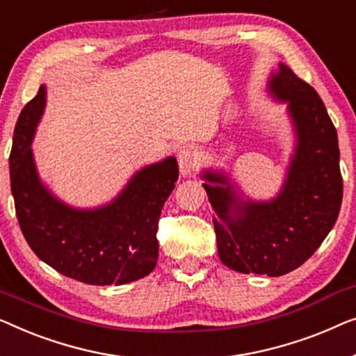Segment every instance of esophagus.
<instances>
[{"mask_svg":"<svg viewBox=\"0 0 356 356\" xmlns=\"http://www.w3.org/2000/svg\"><path fill=\"white\" fill-rule=\"evenodd\" d=\"M177 161H179V169L182 176H190L195 169L198 168L200 163V154L193 147H184L177 153Z\"/></svg>","mask_w":356,"mask_h":356,"instance_id":"1","label":"esophagus"}]
</instances>
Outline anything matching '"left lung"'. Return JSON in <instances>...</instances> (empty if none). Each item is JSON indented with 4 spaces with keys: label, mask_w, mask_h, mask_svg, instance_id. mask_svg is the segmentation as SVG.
<instances>
[{
    "label": "left lung",
    "mask_w": 356,
    "mask_h": 356,
    "mask_svg": "<svg viewBox=\"0 0 356 356\" xmlns=\"http://www.w3.org/2000/svg\"><path fill=\"white\" fill-rule=\"evenodd\" d=\"M268 90L287 103L295 149L276 198L237 197L222 172L203 171L208 200L216 213L218 253L227 268L243 274L284 276L307 261L337 221L342 204L337 130L312 85L279 64Z\"/></svg>",
    "instance_id": "left-lung-1"
}]
</instances>
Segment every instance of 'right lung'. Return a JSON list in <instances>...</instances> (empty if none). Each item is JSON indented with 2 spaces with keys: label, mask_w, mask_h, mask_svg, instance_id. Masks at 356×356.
Returning a JSON list of instances; mask_svg holds the SVG:
<instances>
[{
  "label": "right lung",
  "mask_w": 356,
  "mask_h": 356,
  "mask_svg": "<svg viewBox=\"0 0 356 356\" xmlns=\"http://www.w3.org/2000/svg\"><path fill=\"white\" fill-rule=\"evenodd\" d=\"M44 102L42 85L21 111L9 156L17 221L29 247L58 273L85 284L121 285L148 276L158 261L159 214L179 177L176 158L135 172L104 207H69L42 184L30 148Z\"/></svg>",
  "instance_id": "add662e5"
}]
</instances>
